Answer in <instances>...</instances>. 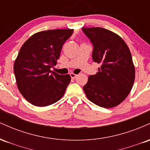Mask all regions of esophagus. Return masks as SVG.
Here are the masks:
<instances>
[{
  "label": "esophagus",
  "instance_id": "1",
  "mask_svg": "<svg viewBox=\"0 0 150 150\" xmlns=\"http://www.w3.org/2000/svg\"><path fill=\"white\" fill-rule=\"evenodd\" d=\"M77 76V75H76V74H74V73H70V77H71V78L73 79H75V77H76Z\"/></svg>",
  "mask_w": 150,
  "mask_h": 150
}]
</instances>
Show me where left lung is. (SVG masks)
<instances>
[{
	"mask_svg": "<svg viewBox=\"0 0 150 150\" xmlns=\"http://www.w3.org/2000/svg\"><path fill=\"white\" fill-rule=\"evenodd\" d=\"M93 44L92 59L101 63L83 87L87 99L106 108L118 106L128 97L135 81V66L128 46L120 36L101 27L82 28Z\"/></svg>",
	"mask_w": 150,
	"mask_h": 150,
	"instance_id": "left-lung-1",
	"label": "left lung"
}]
</instances>
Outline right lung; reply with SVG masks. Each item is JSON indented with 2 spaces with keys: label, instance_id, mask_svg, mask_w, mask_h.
Segmentation results:
<instances>
[{
  "label": "right lung",
  "instance_id": "right-lung-1",
  "mask_svg": "<svg viewBox=\"0 0 150 150\" xmlns=\"http://www.w3.org/2000/svg\"><path fill=\"white\" fill-rule=\"evenodd\" d=\"M73 33V29L42 31L22 46L14 63V73L20 92L34 106H49L64 95L71 77L50 68L56 65L62 46Z\"/></svg>",
  "mask_w": 150,
  "mask_h": 150
}]
</instances>
